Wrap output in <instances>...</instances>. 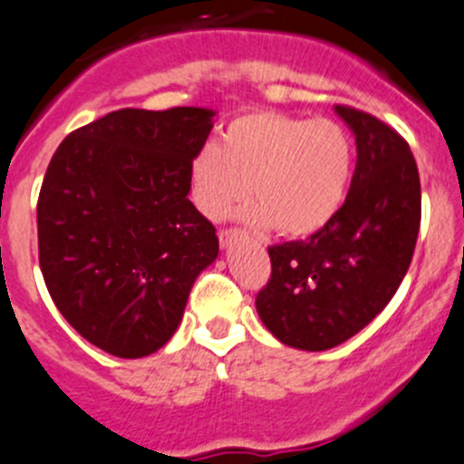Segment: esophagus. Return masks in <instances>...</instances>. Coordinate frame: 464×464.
I'll return each mask as SVG.
<instances>
[{"label":"esophagus","instance_id":"1","mask_svg":"<svg viewBox=\"0 0 464 464\" xmlns=\"http://www.w3.org/2000/svg\"><path fill=\"white\" fill-rule=\"evenodd\" d=\"M237 237H239V229H220V248H227L232 244V239H237Z\"/></svg>","mask_w":464,"mask_h":464}]
</instances>
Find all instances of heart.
<instances>
[{
	"instance_id": "1",
	"label": "heart",
	"mask_w": 464,
	"mask_h": 464,
	"mask_svg": "<svg viewBox=\"0 0 464 464\" xmlns=\"http://www.w3.org/2000/svg\"><path fill=\"white\" fill-rule=\"evenodd\" d=\"M353 165V141L337 121L260 109L229 122L220 146L197 149L188 179L192 204L207 218L227 216L253 186L257 202L246 208V223L306 237L342 208Z\"/></svg>"
}]
</instances>
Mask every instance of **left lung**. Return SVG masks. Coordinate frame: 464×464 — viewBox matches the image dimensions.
<instances>
[{
  "label": "left lung",
  "mask_w": 464,
  "mask_h": 464,
  "mask_svg": "<svg viewBox=\"0 0 464 464\" xmlns=\"http://www.w3.org/2000/svg\"><path fill=\"white\" fill-rule=\"evenodd\" d=\"M358 143L353 181L334 218L309 239L269 246L257 293L278 342L327 351L370 325L400 288L420 227V179L409 143L372 113L334 106Z\"/></svg>",
  "instance_id": "obj_1"
}]
</instances>
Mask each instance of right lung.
<instances>
[{
	"label": "right lung",
	"instance_id": "right-lung-1",
	"mask_svg": "<svg viewBox=\"0 0 464 464\" xmlns=\"http://www.w3.org/2000/svg\"><path fill=\"white\" fill-rule=\"evenodd\" d=\"M213 111L121 109L73 130L39 202V265L64 321L116 358L165 346L192 283L218 256L216 227L188 199V167Z\"/></svg>",
	"mask_w": 464,
	"mask_h": 464
}]
</instances>
